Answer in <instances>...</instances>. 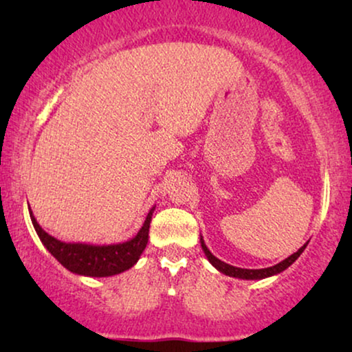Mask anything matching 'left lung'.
Wrapping results in <instances>:
<instances>
[{
    "label": "left lung",
    "instance_id": "1",
    "mask_svg": "<svg viewBox=\"0 0 352 352\" xmlns=\"http://www.w3.org/2000/svg\"><path fill=\"white\" fill-rule=\"evenodd\" d=\"M200 243H201V250L205 252V256L208 258V261L213 264V266L218 269L219 272L226 274V276L229 277H235V278H243V280H261V278H266V277H271V276H277V274H280L282 271H285L287 267H290L293 263L296 261L298 258H300V254L305 252L306 245L305 243L302 247L298 250L296 253L290 254V256L283 259V261H280L278 264H276V266H271V267H264V269H242V267H235V266H230V264L221 261V259H218L214 256L213 253L210 252L208 247H206L205 242H204V237H200Z\"/></svg>",
    "mask_w": 352,
    "mask_h": 352
}]
</instances>
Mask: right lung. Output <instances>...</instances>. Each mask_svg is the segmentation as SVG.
<instances>
[{"mask_svg":"<svg viewBox=\"0 0 352 352\" xmlns=\"http://www.w3.org/2000/svg\"><path fill=\"white\" fill-rule=\"evenodd\" d=\"M155 206H152L144 221L142 228L133 239L122 243L112 245H89V243H65L57 240L41 229L36 223L32 210L30 218L41 243L45 245L47 252L54 256L65 269L70 272L86 277H110L115 274L124 272L131 269L146 248L148 242V228H151L152 213Z\"/></svg>","mask_w":352,"mask_h":352,"instance_id":"add662e5","label":"right lung"}]
</instances>
